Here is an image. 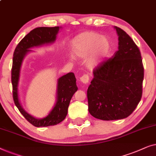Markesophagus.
<instances>
[{
	"instance_id": "esophagus-1",
	"label": "esophagus",
	"mask_w": 156,
	"mask_h": 156,
	"mask_svg": "<svg viewBox=\"0 0 156 156\" xmlns=\"http://www.w3.org/2000/svg\"><path fill=\"white\" fill-rule=\"evenodd\" d=\"M80 80L83 83H85V84H88L89 81H90V78H89L88 75L85 74V75H83V76H81V77L80 78Z\"/></svg>"
}]
</instances>
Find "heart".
I'll use <instances>...</instances> for the list:
<instances>
[{"mask_svg": "<svg viewBox=\"0 0 156 156\" xmlns=\"http://www.w3.org/2000/svg\"><path fill=\"white\" fill-rule=\"evenodd\" d=\"M110 41L96 32H84L78 35L72 41V54L76 58H84L90 54L86 65L89 69L99 66L110 52Z\"/></svg>", "mask_w": 156, "mask_h": 156, "instance_id": "obj_1", "label": "heart"}]
</instances>
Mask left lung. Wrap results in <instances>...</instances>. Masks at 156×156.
Here are the masks:
<instances>
[{
	"instance_id": "obj_1",
	"label": "left lung",
	"mask_w": 156,
	"mask_h": 156,
	"mask_svg": "<svg viewBox=\"0 0 156 156\" xmlns=\"http://www.w3.org/2000/svg\"><path fill=\"white\" fill-rule=\"evenodd\" d=\"M118 35V50L93 71L87 89L88 111L97 119L126 118L141 100L144 67L141 53L133 39L114 26Z\"/></svg>"
}]
</instances>
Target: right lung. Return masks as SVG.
Listing matches in <instances>:
<instances>
[{
    "label": "right lung",
    "instance_id": "right-lung-1",
    "mask_svg": "<svg viewBox=\"0 0 156 156\" xmlns=\"http://www.w3.org/2000/svg\"><path fill=\"white\" fill-rule=\"evenodd\" d=\"M61 27H37L30 32L15 48L12 58V84L13 100L24 117L36 127L54 126L61 122L66 117L70 102L78 90L76 79L73 73H69L57 79L56 100L49 114L43 118H36L27 112L22 106L19 95V83L24 59L28 54L33 52L34 47H42L55 42Z\"/></svg>",
    "mask_w": 156,
    "mask_h": 156
}]
</instances>
